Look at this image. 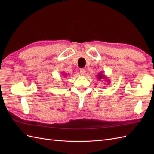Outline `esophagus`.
I'll list each match as a JSON object with an SVG mask.
<instances>
[{
  "instance_id": "1",
  "label": "esophagus",
  "mask_w": 154,
  "mask_h": 154,
  "mask_svg": "<svg viewBox=\"0 0 154 154\" xmlns=\"http://www.w3.org/2000/svg\"><path fill=\"white\" fill-rule=\"evenodd\" d=\"M85 73V70L84 69H80V74L81 75H84Z\"/></svg>"
}]
</instances>
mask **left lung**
I'll use <instances>...</instances> for the list:
<instances>
[{
	"label": "left lung",
	"mask_w": 154,
	"mask_h": 154,
	"mask_svg": "<svg viewBox=\"0 0 154 154\" xmlns=\"http://www.w3.org/2000/svg\"><path fill=\"white\" fill-rule=\"evenodd\" d=\"M97 77V79H99V80L103 79L104 81H106L108 84H109V83H110V80L107 79V77L105 76V75H103V73H102V72H100V73L98 74Z\"/></svg>",
	"instance_id": "left-lung-1"
}]
</instances>
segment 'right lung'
<instances>
[{"instance_id":"obj_1","label":"right lung","mask_w":154,"mask_h":154,"mask_svg":"<svg viewBox=\"0 0 154 154\" xmlns=\"http://www.w3.org/2000/svg\"><path fill=\"white\" fill-rule=\"evenodd\" d=\"M67 75H67V74H65V73H64V72H61V76H63V77H67Z\"/></svg>"}]
</instances>
